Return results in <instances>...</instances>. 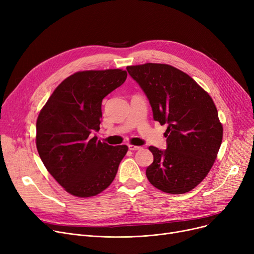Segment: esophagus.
Here are the masks:
<instances>
[{
  "mask_svg": "<svg viewBox=\"0 0 254 254\" xmlns=\"http://www.w3.org/2000/svg\"><path fill=\"white\" fill-rule=\"evenodd\" d=\"M142 147L141 146H136V145H128V149L129 150H132V151H135V150H139V149H141Z\"/></svg>",
  "mask_w": 254,
  "mask_h": 254,
  "instance_id": "obj_1",
  "label": "esophagus"
}]
</instances>
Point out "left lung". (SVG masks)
I'll return each mask as SVG.
<instances>
[{
    "mask_svg": "<svg viewBox=\"0 0 254 254\" xmlns=\"http://www.w3.org/2000/svg\"><path fill=\"white\" fill-rule=\"evenodd\" d=\"M127 70L147 96L153 119L168 125L167 149L150 146L153 163L146 176L164 192L190 191L208 175L221 145L223 128L214 102L190 76L170 64L147 63Z\"/></svg>",
    "mask_w": 254,
    "mask_h": 254,
    "instance_id": "obj_1",
    "label": "left lung"
}]
</instances>
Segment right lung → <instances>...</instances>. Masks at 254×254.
<instances>
[{
	"mask_svg": "<svg viewBox=\"0 0 254 254\" xmlns=\"http://www.w3.org/2000/svg\"><path fill=\"white\" fill-rule=\"evenodd\" d=\"M127 76L120 69L77 72L55 89L39 113L38 153L51 176L75 196L105 190L127 152V145L111 146L90 137L100 129L103 99Z\"/></svg>",
	"mask_w": 254,
	"mask_h": 254,
	"instance_id": "obj_1",
	"label": "right lung"
}]
</instances>
